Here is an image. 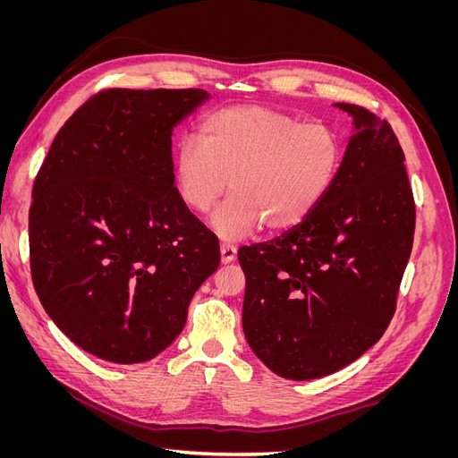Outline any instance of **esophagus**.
Wrapping results in <instances>:
<instances>
[{
	"label": "esophagus",
	"mask_w": 458,
	"mask_h": 458,
	"mask_svg": "<svg viewBox=\"0 0 458 458\" xmlns=\"http://www.w3.org/2000/svg\"><path fill=\"white\" fill-rule=\"evenodd\" d=\"M219 252H221V263H231L234 258H237V248L233 244H221Z\"/></svg>",
	"instance_id": "obj_1"
}]
</instances>
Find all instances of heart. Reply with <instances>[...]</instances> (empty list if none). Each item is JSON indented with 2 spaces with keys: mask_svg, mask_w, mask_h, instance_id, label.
I'll use <instances>...</instances> for the list:
<instances>
[{
  "mask_svg": "<svg viewBox=\"0 0 458 458\" xmlns=\"http://www.w3.org/2000/svg\"><path fill=\"white\" fill-rule=\"evenodd\" d=\"M199 139L183 137L172 155L179 200L206 214L229 191L210 217L221 241H241L263 225L283 233L303 224L335 185L344 148L323 122L261 105H234L206 116Z\"/></svg>",
  "mask_w": 458,
  "mask_h": 458,
  "instance_id": "b5f03b06",
  "label": "heart"
}]
</instances>
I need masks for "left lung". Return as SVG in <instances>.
I'll return each mask as SVG.
<instances>
[{
    "mask_svg": "<svg viewBox=\"0 0 458 458\" xmlns=\"http://www.w3.org/2000/svg\"><path fill=\"white\" fill-rule=\"evenodd\" d=\"M335 106L353 135L327 199L281 237L239 250L246 342L288 380L327 377L382 338L412 248L417 216L392 126L363 106Z\"/></svg>",
    "mask_w": 458,
    "mask_h": 458,
    "instance_id": "1",
    "label": "left lung"
}]
</instances>
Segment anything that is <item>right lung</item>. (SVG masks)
Listing matches in <instances>:
<instances>
[{"label": "right lung", "instance_id": "add662e5", "mask_svg": "<svg viewBox=\"0 0 458 458\" xmlns=\"http://www.w3.org/2000/svg\"><path fill=\"white\" fill-rule=\"evenodd\" d=\"M204 89H106L59 130L34 182L30 269L41 306L78 348L145 363L179 336L219 266L179 200L172 133Z\"/></svg>", "mask_w": 458, "mask_h": 458}]
</instances>
